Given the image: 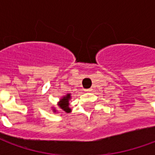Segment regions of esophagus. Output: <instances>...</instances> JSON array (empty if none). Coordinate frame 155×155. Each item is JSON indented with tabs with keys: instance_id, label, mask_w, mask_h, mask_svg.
<instances>
[{
	"instance_id": "1",
	"label": "esophagus",
	"mask_w": 155,
	"mask_h": 155,
	"mask_svg": "<svg viewBox=\"0 0 155 155\" xmlns=\"http://www.w3.org/2000/svg\"><path fill=\"white\" fill-rule=\"evenodd\" d=\"M85 91H86V92H91V91H92V89H86V90H85Z\"/></svg>"
}]
</instances>
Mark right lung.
I'll list each match as a JSON object with an SVG mask.
<instances>
[{
  "instance_id": "add662e5",
  "label": "right lung",
  "mask_w": 155,
  "mask_h": 155,
  "mask_svg": "<svg viewBox=\"0 0 155 155\" xmlns=\"http://www.w3.org/2000/svg\"><path fill=\"white\" fill-rule=\"evenodd\" d=\"M71 99V94H67L66 95H64L62 98L60 99V101L57 103V105L59 106V108L62 110L64 112H66V113H70L71 112V109L70 108V100ZM53 112L54 113H56V109L55 108L53 107V110H52Z\"/></svg>"
}]
</instances>
